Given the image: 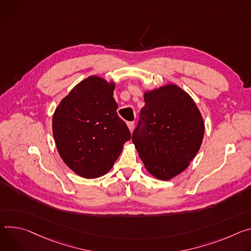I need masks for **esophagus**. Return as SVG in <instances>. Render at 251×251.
Wrapping results in <instances>:
<instances>
[{"label": "esophagus", "mask_w": 251, "mask_h": 251, "mask_svg": "<svg viewBox=\"0 0 251 251\" xmlns=\"http://www.w3.org/2000/svg\"><path fill=\"white\" fill-rule=\"evenodd\" d=\"M127 126H128L130 132H132V130H133V128H134V122H128V123H127Z\"/></svg>", "instance_id": "obj_1"}]
</instances>
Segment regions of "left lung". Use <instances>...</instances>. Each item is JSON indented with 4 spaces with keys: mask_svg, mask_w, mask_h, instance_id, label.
<instances>
[{
    "mask_svg": "<svg viewBox=\"0 0 251 251\" xmlns=\"http://www.w3.org/2000/svg\"><path fill=\"white\" fill-rule=\"evenodd\" d=\"M132 143L146 169L169 180L183 172L202 143L204 124L192 99L176 85L145 94Z\"/></svg>",
    "mask_w": 251,
    "mask_h": 251,
    "instance_id": "left-lung-1",
    "label": "left lung"
}]
</instances>
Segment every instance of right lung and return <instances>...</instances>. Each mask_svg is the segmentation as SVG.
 <instances>
[{
  "mask_svg": "<svg viewBox=\"0 0 251 251\" xmlns=\"http://www.w3.org/2000/svg\"><path fill=\"white\" fill-rule=\"evenodd\" d=\"M115 85L92 75L80 81L55 108L52 133L58 151L79 176L105 175L131 134L119 117Z\"/></svg>",
  "mask_w": 251,
  "mask_h": 251,
  "instance_id": "add662e5",
  "label": "right lung"
}]
</instances>
